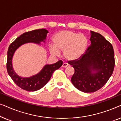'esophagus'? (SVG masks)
Instances as JSON below:
<instances>
[{
	"instance_id": "1",
	"label": "esophagus",
	"mask_w": 121,
	"mask_h": 121,
	"mask_svg": "<svg viewBox=\"0 0 121 121\" xmlns=\"http://www.w3.org/2000/svg\"><path fill=\"white\" fill-rule=\"evenodd\" d=\"M68 64L67 63H63V65H62V67L63 68H67L68 67Z\"/></svg>"
}]
</instances>
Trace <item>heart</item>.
Instances as JSON below:
<instances>
[{
    "label": "heart",
    "instance_id": "b5f03b06",
    "mask_svg": "<svg viewBox=\"0 0 121 121\" xmlns=\"http://www.w3.org/2000/svg\"><path fill=\"white\" fill-rule=\"evenodd\" d=\"M54 46L49 47L52 54L57 56L59 51H63L64 57L68 60L79 59L86 49L88 41L82 34L70 30H62L54 35L52 39Z\"/></svg>",
    "mask_w": 121,
    "mask_h": 121
}]
</instances>
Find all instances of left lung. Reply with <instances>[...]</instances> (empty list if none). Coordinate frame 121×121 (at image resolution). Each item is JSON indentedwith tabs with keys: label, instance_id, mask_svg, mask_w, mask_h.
<instances>
[{
	"label": "left lung",
	"instance_id": "8db88e82",
	"mask_svg": "<svg viewBox=\"0 0 121 121\" xmlns=\"http://www.w3.org/2000/svg\"><path fill=\"white\" fill-rule=\"evenodd\" d=\"M91 44L79 59L68 61L74 68L71 81L77 89L93 92L103 87L113 73L115 54L113 46L104 36L91 31Z\"/></svg>",
	"mask_w": 121,
	"mask_h": 121
}]
</instances>
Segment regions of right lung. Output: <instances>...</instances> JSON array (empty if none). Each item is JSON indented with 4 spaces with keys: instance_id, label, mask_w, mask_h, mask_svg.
I'll list each match as a JSON object with an SVG mask.
<instances>
[{
    "instance_id": "obj_1",
    "label": "right lung",
    "mask_w": 121,
    "mask_h": 121,
    "mask_svg": "<svg viewBox=\"0 0 121 121\" xmlns=\"http://www.w3.org/2000/svg\"><path fill=\"white\" fill-rule=\"evenodd\" d=\"M48 32L44 29L35 30L25 32L11 43L8 48L7 53L6 68L8 74L18 86L28 91H35L44 86L51 79L53 72L59 69L63 64L62 60L56 63L47 64L39 73L29 78H23L17 75L13 68L12 59L15 52L22 44L26 43H35L40 44L41 42H45L47 34Z\"/></svg>"
}]
</instances>
